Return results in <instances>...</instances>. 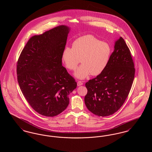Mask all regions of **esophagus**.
Here are the masks:
<instances>
[{
  "mask_svg": "<svg viewBox=\"0 0 152 152\" xmlns=\"http://www.w3.org/2000/svg\"><path fill=\"white\" fill-rule=\"evenodd\" d=\"M83 84V83L82 81H77V86H81Z\"/></svg>",
  "mask_w": 152,
  "mask_h": 152,
  "instance_id": "esophagus-1",
  "label": "esophagus"
}]
</instances>
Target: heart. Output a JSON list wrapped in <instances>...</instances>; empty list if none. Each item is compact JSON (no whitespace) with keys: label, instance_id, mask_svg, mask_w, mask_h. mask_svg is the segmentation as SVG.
I'll list each match as a JSON object with an SVG mask.
<instances>
[{"label":"heart","instance_id":"obj_1","mask_svg":"<svg viewBox=\"0 0 152 152\" xmlns=\"http://www.w3.org/2000/svg\"><path fill=\"white\" fill-rule=\"evenodd\" d=\"M111 48L108 44L101 42L91 35L76 39L72 48L65 47L61 58L65 67L75 71L80 61L82 63L75 73L76 77L84 79L90 74L97 76L102 72L108 64Z\"/></svg>","mask_w":152,"mask_h":152}]
</instances>
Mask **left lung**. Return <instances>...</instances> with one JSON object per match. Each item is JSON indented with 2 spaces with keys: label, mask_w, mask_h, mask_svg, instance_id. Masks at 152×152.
<instances>
[{
  "label": "left lung",
  "mask_w": 152,
  "mask_h": 152,
  "mask_svg": "<svg viewBox=\"0 0 152 152\" xmlns=\"http://www.w3.org/2000/svg\"><path fill=\"white\" fill-rule=\"evenodd\" d=\"M134 74L129 48L120 37L105 69L86 84L88 92L84 101L88 109L101 117L115 113L128 97Z\"/></svg>",
  "instance_id": "obj_1"
}]
</instances>
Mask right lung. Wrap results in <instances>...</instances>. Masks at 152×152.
Masks as SVG:
<instances>
[{"mask_svg": "<svg viewBox=\"0 0 152 152\" xmlns=\"http://www.w3.org/2000/svg\"><path fill=\"white\" fill-rule=\"evenodd\" d=\"M69 29L59 26L32 36L18 58L17 79L22 94L36 112L56 116L68 107L77 83L62 65Z\"/></svg>", "mask_w": 152, "mask_h": 152, "instance_id": "1", "label": "right lung"}]
</instances>
